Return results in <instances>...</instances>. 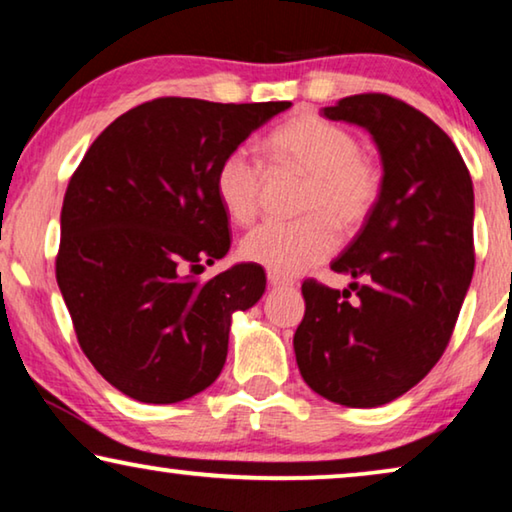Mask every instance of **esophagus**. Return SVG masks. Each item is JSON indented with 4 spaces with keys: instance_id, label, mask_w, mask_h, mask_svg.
Segmentation results:
<instances>
[{
    "instance_id": "1",
    "label": "esophagus",
    "mask_w": 512,
    "mask_h": 512,
    "mask_svg": "<svg viewBox=\"0 0 512 512\" xmlns=\"http://www.w3.org/2000/svg\"><path fill=\"white\" fill-rule=\"evenodd\" d=\"M269 285L271 287H287V285H292V280H289L287 276H280V273L269 271Z\"/></svg>"
}]
</instances>
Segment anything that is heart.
Wrapping results in <instances>:
<instances>
[{"label":"heart","mask_w":512,"mask_h":512,"mask_svg":"<svg viewBox=\"0 0 512 512\" xmlns=\"http://www.w3.org/2000/svg\"><path fill=\"white\" fill-rule=\"evenodd\" d=\"M278 165L308 177L303 218L266 220L241 241V255L280 276L322 264L338 248V230L354 234L368 223L381 195V170L347 128L317 114L287 119L266 137ZM216 195L234 223H250L259 207L262 170L246 149H232L216 167Z\"/></svg>","instance_id":"obj_1"}]
</instances>
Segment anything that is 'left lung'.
I'll return each mask as SVG.
<instances>
[{
  "instance_id": "obj_1",
  "label": "left lung",
  "mask_w": 512,
  "mask_h": 512,
  "mask_svg": "<svg viewBox=\"0 0 512 512\" xmlns=\"http://www.w3.org/2000/svg\"><path fill=\"white\" fill-rule=\"evenodd\" d=\"M324 117L365 128L384 177L377 209L335 273L363 282L301 285L294 333L301 377L345 407H381L434 368L474 276V183L460 151L430 117L386 94L347 96Z\"/></svg>"
}]
</instances>
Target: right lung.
<instances>
[{"mask_svg":"<svg viewBox=\"0 0 512 512\" xmlns=\"http://www.w3.org/2000/svg\"><path fill=\"white\" fill-rule=\"evenodd\" d=\"M278 103L156 98L114 119L68 181L57 285L91 365L128 398L172 404L218 379L232 315L266 289L264 269L234 264L216 167Z\"/></svg>","mask_w":512,"mask_h":512,"instance_id":"obj_1","label":"right lung"}]
</instances>
